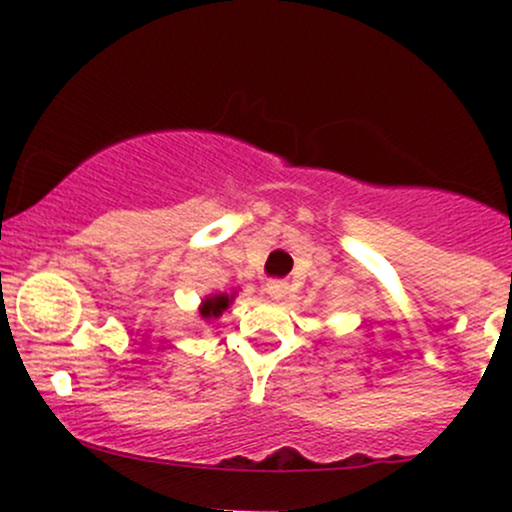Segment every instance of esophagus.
Segmentation results:
<instances>
[{
  "instance_id": "1",
  "label": "esophagus",
  "mask_w": 512,
  "mask_h": 512,
  "mask_svg": "<svg viewBox=\"0 0 512 512\" xmlns=\"http://www.w3.org/2000/svg\"><path fill=\"white\" fill-rule=\"evenodd\" d=\"M267 293L269 298H274V301H281V298H286V293H289V284L286 281H267Z\"/></svg>"
}]
</instances>
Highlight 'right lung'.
Listing matches in <instances>:
<instances>
[{"mask_svg":"<svg viewBox=\"0 0 512 512\" xmlns=\"http://www.w3.org/2000/svg\"><path fill=\"white\" fill-rule=\"evenodd\" d=\"M233 298H236V293H216V296H207L202 301V305H199V315H202V320H216L223 310L228 308V305L233 303Z\"/></svg>","mask_w":512,"mask_h":512,"instance_id":"obj_1","label":"right lung"}]
</instances>
